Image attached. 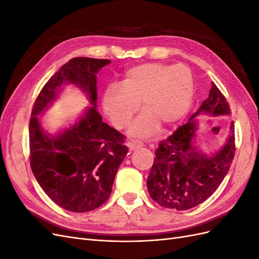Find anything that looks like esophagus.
<instances>
[{
    "mask_svg": "<svg viewBox=\"0 0 259 259\" xmlns=\"http://www.w3.org/2000/svg\"><path fill=\"white\" fill-rule=\"evenodd\" d=\"M126 146L128 147L130 150L132 151V150H135V149H138L140 147H143V143L137 142V140H133V142H128L126 144Z\"/></svg>",
    "mask_w": 259,
    "mask_h": 259,
    "instance_id": "obj_1",
    "label": "esophagus"
}]
</instances>
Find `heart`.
Listing matches in <instances>:
<instances>
[{
	"mask_svg": "<svg viewBox=\"0 0 259 259\" xmlns=\"http://www.w3.org/2000/svg\"><path fill=\"white\" fill-rule=\"evenodd\" d=\"M193 79L190 70L183 65H164L158 62L130 68L120 85L106 90L103 107L116 128L130 124L139 109L145 110L132 123L128 134L148 138L161 127L178 123L189 111L193 98Z\"/></svg>",
	"mask_w": 259,
	"mask_h": 259,
	"instance_id": "obj_1",
	"label": "heart"
}]
</instances>
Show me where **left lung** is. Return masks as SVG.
<instances>
[{"label":"left lung","mask_w":259,"mask_h":259,"mask_svg":"<svg viewBox=\"0 0 259 259\" xmlns=\"http://www.w3.org/2000/svg\"><path fill=\"white\" fill-rule=\"evenodd\" d=\"M200 114L230 115V107L217 86L211 83L207 99L186 124L160 142L147 179L153 201L166 208L186 210L201 204L213 194L228 173L236 152L234 125L230 123L225 145L213 155L202 153L195 146Z\"/></svg>","instance_id":"8db88e82"}]
</instances>
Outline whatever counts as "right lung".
<instances>
[{
	"label": "right lung",
	"instance_id": "obj_1",
	"mask_svg": "<svg viewBox=\"0 0 259 259\" xmlns=\"http://www.w3.org/2000/svg\"><path fill=\"white\" fill-rule=\"evenodd\" d=\"M108 59L76 57L62 66L44 85L29 124L30 165L49 198L60 207L85 213L110 197L114 177L127 147L124 136L97 111L96 74ZM73 83L87 93L92 107L72 127L56 136L42 131L38 114L57 98L62 84Z\"/></svg>",
	"mask_w": 259,
	"mask_h": 259
}]
</instances>
